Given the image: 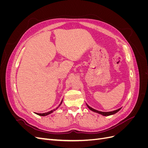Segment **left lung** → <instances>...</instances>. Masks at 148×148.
Wrapping results in <instances>:
<instances>
[{"label": "left lung", "instance_id": "obj_1", "mask_svg": "<svg viewBox=\"0 0 148 148\" xmlns=\"http://www.w3.org/2000/svg\"><path fill=\"white\" fill-rule=\"evenodd\" d=\"M87 106L88 107V108H89V109H90V110H91L92 111L95 112H97V113H99V114H101V115H104V116H108V115H110L114 114H115V113H117L118 111H119V110L121 109V108H120V109H117V110H115L112 111V112H101V111H98V110H96V109H94L92 108V107H89L88 104H87Z\"/></svg>", "mask_w": 148, "mask_h": 148}]
</instances>
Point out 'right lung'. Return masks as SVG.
Returning <instances> with one entry per match:
<instances>
[{"label": "right lung", "mask_w": 148, "mask_h": 148, "mask_svg": "<svg viewBox=\"0 0 148 148\" xmlns=\"http://www.w3.org/2000/svg\"><path fill=\"white\" fill-rule=\"evenodd\" d=\"M62 102H61L60 104H62ZM54 110H55V109H53V110H51L50 112H46V113H43V114H38V113H36V114H38V115H41V116H46V115H49V114H50L51 113L53 112V111H54Z\"/></svg>", "instance_id": "add662e5"}]
</instances>
